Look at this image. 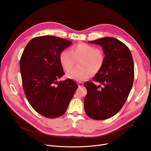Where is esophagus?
<instances>
[{
  "instance_id": "1",
  "label": "esophagus",
  "mask_w": 151,
  "mask_h": 151,
  "mask_svg": "<svg viewBox=\"0 0 151 151\" xmlns=\"http://www.w3.org/2000/svg\"><path fill=\"white\" fill-rule=\"evenodd\" d=\"M78 84L79 87H82V86H83V83L81 82H78Z\"/></svg>"
}]
</instances>
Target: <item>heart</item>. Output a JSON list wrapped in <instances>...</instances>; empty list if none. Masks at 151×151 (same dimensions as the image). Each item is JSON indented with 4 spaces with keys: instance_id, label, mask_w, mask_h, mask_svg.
<instances>
[{
    "instance_id": "b5f03b06",
    "label": "heart",
    "mask_w": 151,
    "mask_h": 151,
    "mask_svg": "<svg viewBox=\"0 0 151 151\" xmlns=\"http://www.w3.org/2000/svg\"><path fill=\"white\" fill-rule=\"evenodd\" d=\"M103 52L95 47L85 43H79L73 46L70 52L64 50L61 52L59 60L61 66L66 71L70 70L76 63L78 66L69 72L66 76L75 81H83L92 74L98 73L102 69L104 63Z\"/></svg>"
}]
</instances>
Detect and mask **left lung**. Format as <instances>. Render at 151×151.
<instances>
[{"instance_id":"1","label":"left lung","mask_w":151,"mask_h":151,"mask_svg":"<svg viewBox=\"0 0 151 151\" xmlns=\"http://www.w3.org/2000/svg\"><path fill=\"white\" fill-rule=\"evenodd\" d=\"M88 42L100 45L104 51L103 66L93 79L103 87L92 82L84 83L87 90L84 109L91 119L104 120L116 115L125 103L133 83L134 62L130 50L114 37H106Z\"/></svg>"}]
</instances>
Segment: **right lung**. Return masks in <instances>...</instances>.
<instances>
[{"instance_id":"right-lung-1","label":"right lung","mask_w":151,"mask_h":151,"mask_svg":"<svg viewBox=\"0 0 151 151\" xmlns=\"http://www.w3.org/2000/svg\"><path fill=\"white\" fill-rule=\"evenodd\" d=\"M72 42L54 36L30 40L21 55L19 68L27 99L39 114L55 118L66 112L78 88L72 79L57 81L64 72L59 57Z\"/></svg>"}]
</instances>
